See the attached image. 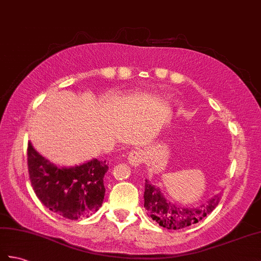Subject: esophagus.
<instances>
[{
	"label": "esophagus",
	"instance_id": "esophagus-1",
	"mask_svg": "<svg viewBox=\"0 0 261 261\" xmlns=\"http://www.w3.org/2000/svg\"><path fill=\"white\" fill-rule=\"evenodd\" d=\"M127 161H128L132 167H137L144 161V152L137 149L132 150L128 154V157H127Z\"/></svg>",
	"mask_w": 261,
	"mask_h": 261
}]
</instances>
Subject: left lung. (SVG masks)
I'll use <instances>...</instances> for the list:
<instances>
[{"mask_svg": "<svg viewBox=\"0 0 261 261\" xmlns=\"http://www.w3.org/2000/svg\"><path fill=\"white\" fill-rule=\"evenodd\" d=\"M221 194L215 195L213 198L199 207H182L170 202L162 193L161 188L151 184L149 179L145 180L144 207L158 225L166 229H182L204 219L217 207Z\"/></svg>", "mask_w": 261, "mask_h": 261, "instance_id": "8db88e82", "label": "left lung"}]
</instances>
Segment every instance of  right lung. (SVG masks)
<instances>
[{"label": "right lung", "instance_id": "obj_1", "mask_svg": "<svg viewBox=\"0 0 261 261\" xmlns=\"http://www.w3.org/2000/svg\"><path fill=\"white\" fill-rule=\"evenodd\" d=\"M30 179L37 198L50 212L77 220L96 213L105 196L106 161L93 158L74 166H60L28 145Z\"/></svg>", "mask_w": 261, "mask_h": 261}]
</instances>
